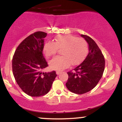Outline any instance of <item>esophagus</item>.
<instances>
[{
	"instance_id": "1",
	"label": "esophagus",
	"mask_w": 122,
	"mask_h": 122,
	"mask_svg": "<svg viewBox=\"0 0 122 122\" xmlns=\"http://www.w3.org/2000/svg\"><path fill=\"white\" fill-rule=\"evenodd\" d=\"M61 71H59V70H58V71H56V74H57V75H59L60 74H61Z\"/></svg>"
}]
</instances>
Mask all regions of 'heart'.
I'll list each match as a JSON object with an SVG mask.
<instances>
[{"label": "heart", "instance_id": "1", "mask_svg": "<svg viewBox=\"0 0 122 122\" xmlns=\"http://www.w3.org/2000/svg\"><path fill=\"white\" fill-rule=\"evenodd\" d=\"M55 41L45 43L43 51L46 57L50 58L61 50L62 56H58L50 62L52 69L61 70L72 65L80 63L87 53V42L83 38H77L72 35H60L55 38Z\"/></svg>", "mask_w": 122, "mask_h": 122}]
</instances>
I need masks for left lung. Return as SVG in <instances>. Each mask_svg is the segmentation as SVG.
<instances>
[{"label": "left lung", "mask_w": 122, "mask_h": 122, "mask_svg": "<svg viewBox=\"0 0 122 122\" xmlns=\"http://www.w3.org/2000/svg\"><path fill=\"white\" fill-rule=\"evenodd\" d=\"M81 36L88 43L89 52L83 62L73 71L67 72L68 78L66 84L70 92L78 94L87 93L97 86L105 67L104 56L95 41L87 35Z\"/></svg>", "instance_id": "1"}]
</instances>
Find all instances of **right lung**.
<instances>
[{
	"instance_id": "add662e5",
	"label": "right lung",
	"mask_w": 122,
	"mask_h": 122,
	"mask_svg": "<svg viewBox=\"0 0 122 122\" xmlns=\"http://www.w3.org/2000/svg\"><path fill=\"white\" fill-rule=\"evenodd\" d=\"M38 31L26 38L17 47L12 58V71L22 90L32 97L47 94L57 75L55 71L42 72L48 66L43 55L44 38Z\"/></svg>"
}]
</instances>
